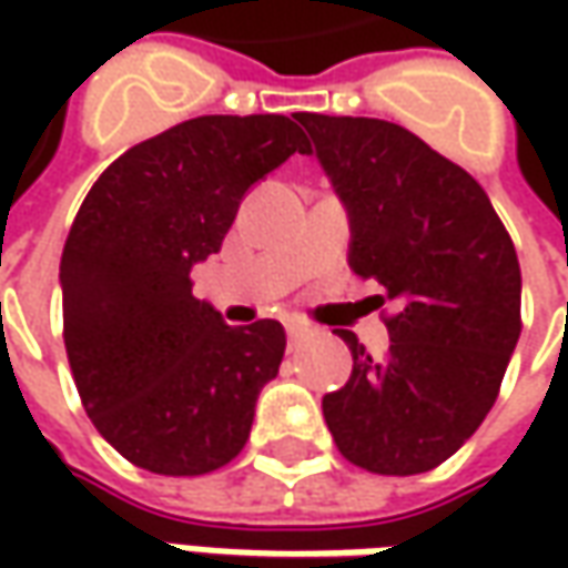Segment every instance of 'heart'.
<instances>
[{
    "label": "heart",
    "mask_w": 568,
    "mask_h": 568,
    "mask_svg": "<svg viewBox=\"0 0 568 568\" xmlns=\"http://www.w3.org/2000/svg\"><path fill=\"white\" fill-rule=\"evenodd\" d=\"M316 217H318V221H328V217H332V205H322V207H318Z\"/></svg>",
    "instance_id": "heart-1"
}]
</instances>
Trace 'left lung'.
<instances>
[{"label": "left lung", "mask_w": 568, "mask_h": 568, "mask_svg": "<svg viewBox=\"0 0 568 568\" xmlns=\"http://www.w3.org/2000/svg\"><path fill=\"white\" fill-rule=\"evenodd\" d=\"M284 139V116L180 122L106 166L78 211L59 265L65 354L91 424L135 468L195 477L250 439L284 328L217 313L192 294V268L287 161Z\"/></svg>", "instance_id": "left-lung-1"}]
</instances>
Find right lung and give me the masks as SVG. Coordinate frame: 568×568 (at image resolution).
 Here are the masks:
<instances>
[{"instance_id":"add662e5","label":"right lung","mask_w":568,"mask_h":568,"mask_svg":"<svg viewBox=\"0 0 568 568\" xmlns=\"http://www.w3.org/2000/svg\"><path fill=\"white\" fill-rule=\"evenodd\" d=\"M318 151L351 207V268L376 277L388 338H351L354 369L322 398L338 452L373 474H424L484 424L521 332L513 240L477 180L402 125L347 120ZM373 141V149H363ZM352 199L347 200L346 195Z\"/></svg>"}]
</instances>
